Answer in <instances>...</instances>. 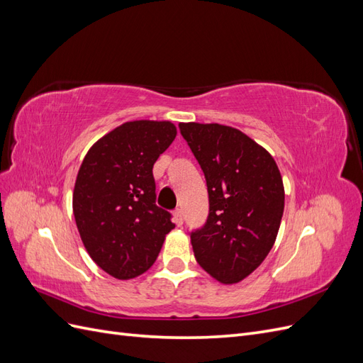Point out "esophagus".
Instances as JSON below:
<instances>
[{
	"mask_svg": "<svg viewBox=\"0 0 363 363\" xmlns=\"http://www.w3.org/2000/svg\"><path fill=\"white\" fill-rule=\"evenodd\" d=\"M174 219H175V224L179 227L183 225V212L182 208H177V211H174Z\"/></svg>",
	"mask_w": 363,
	"mask_h": 363,
	"instance_id": "34e87169",
	"label": "esophagus"
}]
</instances>
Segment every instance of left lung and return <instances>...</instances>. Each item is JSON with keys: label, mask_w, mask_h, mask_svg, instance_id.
Instances as JSON below:
<instances>
[{"label": "left lung", "mask_w": 363, "mask_h": 363, "mask_svg": "<svg viewBox=\"0 0 363 363\" xmlns=\"http://www.w3.org/2000/svg\"><path fill=\"white\" fill-rule=\"evenodd\" d=\"M204 172L208 215L191 232L199 265L218 281L238 283L265 260L279 233L284 189L277 163L242 131L179 124Z\"/></svg>", "instance_id": "8db88e82"}]
</instances>
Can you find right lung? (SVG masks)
Here are the masks:
<instances>
[{
    "mask_svg": "<svg viewBox=\"0 0 363 363\" xmlns=\"http://www.w3.org/2000/svg\"><path fill=\"white\" fill-rule=\"evenodd\" d=\"M177 135L168 121H131L87 151L72 208L92 260L115 279L144 274L156 262L172 215L156 204L152 164Z\"/></svg>",
    "mask_w": 363,
    "mask_h": 363,
    "instance_id": "obj_1",
    "label": "right lung"
}]
</instances>
